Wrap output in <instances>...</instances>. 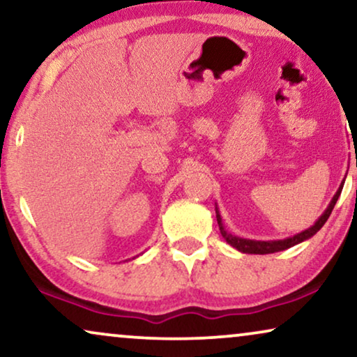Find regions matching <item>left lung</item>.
<instances>
[{"mask_svg":"<svg viewBox=\"0 0 357 357\" xmlns=\"http://www.w3.org/2000/svg\"><path fill=\"white\" fill-rule=\"evenodd\" d=\"M341 190H343V185H341L338 192L331 199L330 206L326 208V211L321 214L319 221H317L314 226L310 229H307V231L297 234V236L291 237V238H286V241H278V242H255V241H247V238H238V237H234L231 234H227L224 231L222 224H221V216H219V213H216V218H218V224H219V231H221L222 237L226 238L227 243H231L234 248H237V250H241L243 253H258V255H266V253H275V252H281V250H286V248H289L292 245H296V243H299L302 241H305V238H310L314 234H317L321 229V226L326 222V219L330 218L331 211H333L336 202H338V197L341 195Z\"/></svg>","mask_w":357,"mask_h":357,"instance_id":"8db88e82","label":"left lung"}]
</instances>
